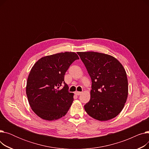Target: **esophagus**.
<instances>
[{"label":"esophagus","instance_id":"1","mask_svg":"<svg viewBox=\"0 0 149 149\" xmlns=\"http://www.w3.org/2000/svg\"><path fill=\"white\" fill-rule=\"evenodd\" d=\"M75 94L76 95H80L81 94V92L76 91V92H75Z\"/></svg>","mask_w":149,"mask_h":149}]
</instances>
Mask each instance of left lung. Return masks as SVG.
<instances>
[{"label":"left lung","mask_w":149,"mask_h":149,"mask_svg":"<svg viewBox=\"0 0 149 149\" xmlns=\"http://www.w3.org/2000/svg\"><path fill=\"white\" fill-rule=\"evenodd\" d=\"M91 77V99L86 112L99 121L115 118L123 109L128 95L126 70L120 61L109 55L95 52L77 53Z\"/></svg>","instance_id":"obj_1"}]
</instances>
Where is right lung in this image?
Listing matches in <instances>:
<instances>
[{
	"label": "right lung",
	"instance_id": "right-lung-1",
	"mask_svg": "<svg viewBox=\"0 0 149 149\" xmlns=\"http://www.w3.org/2000/svg\"><path fill=\"white\" fill-rule=\"evenodd\" d=\"M78 59L75 52L58 53L41 58L31 69L26 95L32 110L41 118L52 121L68 112L74 101V93L69 92L64 78L70 65Z\"/></svg>",
	"mask_w": 149,
	"mask_h": 149
}]
</instances>
